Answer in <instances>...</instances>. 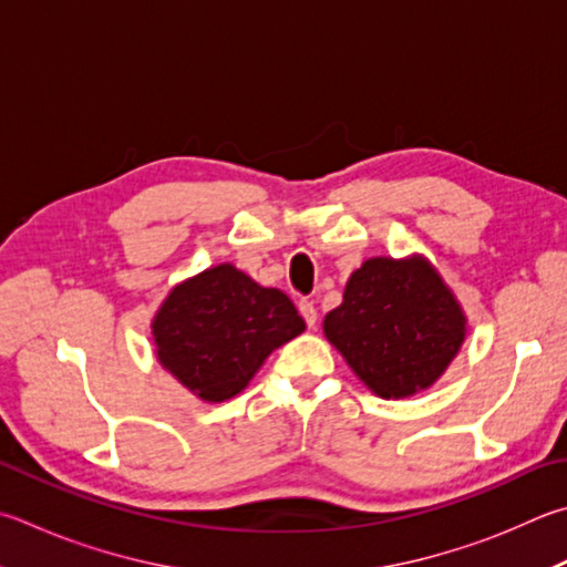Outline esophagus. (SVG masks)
I'll return each instance as SVG.
<instances>
[{"mask_svg": "<svg viewBox=\"0 0 567 567\" xmlns=\"http://www.w3.org/2000/svg\"><path fill=\"white\" fill-rule=\"evenodd\" d=\"M297 307H300V315L305 317L307 327L312 329L317 324V307L310 300H300V305H297Z\"/></svg>", "mask_w": 567, "mask_h": 567, "instance_id": "esophagus-1", "label": "esophagus"}]
</instances>
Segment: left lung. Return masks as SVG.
<instances>
[{
    "label": "left lung",
    "instance_id": "obj_1",
    "mask_svg": "<svg viewBox=\"0 0 567 567\" xmlns=\"http://www.w3.org/2000/svg\"><path fill=\"white\" fill-rule=\"evenodd\" d=\"M324 334L374 394L401 399L444 374L466 319L434 267L374 257L349 277Z\"/></svg>",
    "mask_w": 567,
    "mask_h": 567
}]
</instances>
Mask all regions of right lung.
<instances>
[{
	"label": "right lung",
	"instance_id": "obj_1",
	"mask_svg": "<svg viewBox=\"0 0 567 567\" xmlns=\"http://www.w3.org/2000/svg\"><path fill=\"white\" fill-rule=\"evenodd\" d=\"M302 329L290 297L233 265L178 285L153 319L161 364L205 401L238 394L265 357Z\"/></svg>",
	"mask_w": 567,
	"mask_h": 567
}]
</instances>
